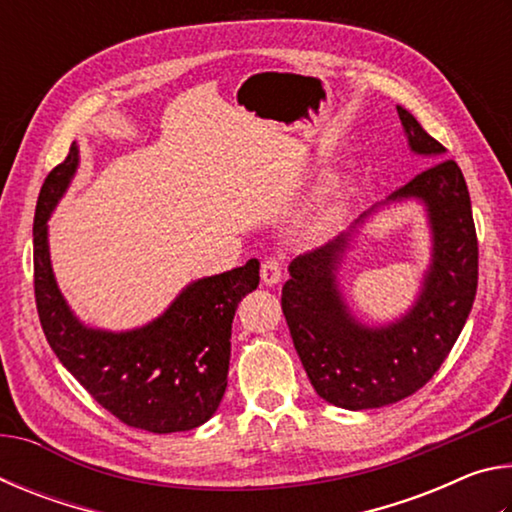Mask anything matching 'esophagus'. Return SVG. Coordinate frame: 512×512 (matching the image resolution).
Instances as JSON below:
<instances>
[{
    "label": "esophagus",
    "instance_id": "esophagus-1",
    "mask_svg": "<svg viewBox=\"0 0 512 512\" xmlns=\"http://www.w3.org/2000/svg\"><path fill=\"white\" fill-rule=\"evenodd\" d=\"M282 271H284V259L282 257H266L262 262V282L273 287L282 280Z\"/></svg>",
    "mask_w": 512,
    "mask_h": 512
}]
</instances>
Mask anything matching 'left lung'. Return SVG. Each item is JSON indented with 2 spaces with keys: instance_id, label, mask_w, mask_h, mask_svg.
Returning a JSON list of instances; mask_svg holds the SVG:
<instances>
[{
  "instance_id": "8db88e82",
  "label": "left lung",
  "mask_w": 512,
  "mask_h": 512,
  "mask_svg": "<svg viewBox=\"0 0 512 512\" xmlns=\"http://www.w3.org/2000/svg\"><path fill=\"white\" fill-rule=\"evenodd\" d=\"M397 115L411 149L433 162L388 196L420 198L429 212L433 262L415 307L386 327L359 325L348 314L334 277L348 235L293 259L282 287L284 318L311 386L350 411L379 409L420 391L452 352L479 284V241L463 171L454 160H440L445 146L409 110L397 106Z\"/></svg>"
}]
</instances>
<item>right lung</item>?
Returning <instances> with one entry per match:
<instances>
[{"label":"right lung","instance_id":"add662e5","mask_svg":"<svg viewBox=\"0 0 512 512\" xmlns=\"http://www.w3.org/2000/svg\"><path fill=\"white\" fill-rule=\"evenodd\" d=\"M79 149L42 183L33 219V291L42 332L60 363L103 409L128 427L173 433L201 427L228 386L230 334L237 305L259 284V262L198 280L164 314L133 332L81 325L51 273L47 219L72 180Z\"/></svg>","mask_w":512,"mask_h":512}]
</instances>
